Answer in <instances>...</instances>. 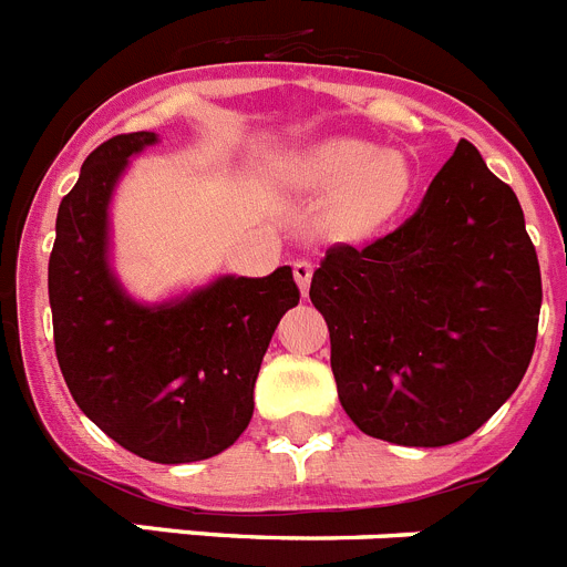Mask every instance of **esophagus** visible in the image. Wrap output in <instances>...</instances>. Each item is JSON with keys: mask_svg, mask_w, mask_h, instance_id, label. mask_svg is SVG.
<instances>
[{"mask_svg": "<svg viewBox=\"0 0 567 567\" xmlns=\"http://www.w3.org/2000/svg\"><path fill=\"white\" fill-rule=\"evenodd\" d=\"M311 277H313V265L311 262H297L293 265V279H297L299 290H302L305 297H308V288H311Z\"/></svg>", "mask_w": 567, "mask_h": 567, "instance_id": "1", "label": "esophagus"}]
</instances>
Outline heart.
<instances>
[{
  "instance_id": "obj_1",
  "label": "heart",
  "mask_w": 567,
  "mask_h": 567,
  "mask_svg": "<svg viewBox=\"0 0 567 567\" xmlns=\"http://www.w3.org/2000/svg\"><path fill=\"white\" fill-rule=\"evenodd\" d=\"M279 185L299 194H328L324 236L359 243L400 214L413 188V171L400 151H379L359 140H322L285 154L274 167Z\"/></svg>"
}]
</instances>
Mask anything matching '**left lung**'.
<instances>
[{
  "label": "left lung",
  "instance_id": "left-lung-1",
  "mask_svg": "<svg viewBox=\"0 0 567 567\" xmlns=\"http://www.w3.org/2000/svg\"><path fill=\"white\" fill-rule=\"evenodd\" d=\"M311 302L353 425L393 445L442 447L519 388L543 277L519 199L462 140L393 234L324 254Z\"/></svg>",
  "mask_w": 567,
  "mask_h": 567
}]
</instances>
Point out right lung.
<instances>
[{"label": "right lung", "mask_w": 567, "mask_h": 567, "mask_svg": "<svg viewBox=\"0 0 567 567\" xmlns=\"http://www.w3.org/2000/svg\"><path fill=\"white\" fill-rule=\"evenodd\" d=\"M159 134L107 140L56 214L48 262L53 342L68 391L131 454L182 465L223 454L254 416V385L299 288L288 265L223 277L162 302L127 293L111 265V202Z\"/></svg>", "instance_id": "1"}]
</instances>
